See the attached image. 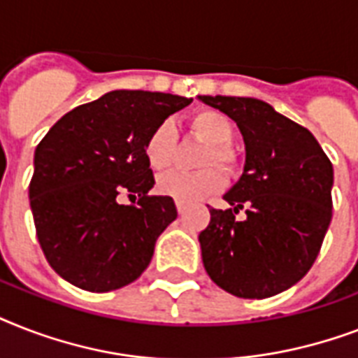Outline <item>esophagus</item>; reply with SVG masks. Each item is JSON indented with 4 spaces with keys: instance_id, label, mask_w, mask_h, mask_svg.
I'll use <instances>...</instances> for the list:
<instances>
[{
    "instance_id": "1",
    "label": "esophagus",
    "mask_w": 358,
    "mask_h": 358,
    "mask_svg": "<svg viewBox=\"0 0 358 358\" xmlns=\"http://www.w3.org/2000/svg\"><path fill=\"white\" fill-rule=\"evenodd\" d=\"M176 210H178V213H184L187 210V202L176 201Z\"/></svg>"
}]
</instances>
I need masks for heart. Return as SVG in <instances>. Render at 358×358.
Returning a JSON list of instances; mask_svg holds the SVG:
<instances>
[{"label":"heart","instance_id":"heart-1","mask_svg":"<svg viewBox=\"0 0 358 358\" xmlns=\"http://www.w3.org/2000/svg\"><path fill=\"white\" fill-rule=\"evenodd\" d=\"M187 131L195 139L206 143L199 157V165L206 169H201L196 173L173 171L157 180L159 193L182 202L199 201L223 189V173L217 168H210V164H217L227 174H234L239 169L238 152L230 145V141L234 139V122L229 115L213 108L199 109L189 115ZM174 146H176V128L171 120H163L152 129L145 141V157L150 169L165 171L171 167Z\"/></svg>","mask_w":358,"mask_h":358}]
</instances>
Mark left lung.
<instances>
[{"label": "left lung", "instance_id": "8db88e82", "mask_svg": "<svg viewBox=\"0 0 358 358\" xmlns=\"http://www.w3.org/2000/svg\"><path fill=\"white\" fill-rule=\"evenodd\" d=\"M238 124L245 169L224 195L229 210L210 208L199 236L213 282L243 299L292 288L316 262L333 219V163L316 137L256 98L201 96ZM245 211L243 218L235 215Z\"/></svg>", "mask_w": 358, "mask_h": 358}]
</instances>
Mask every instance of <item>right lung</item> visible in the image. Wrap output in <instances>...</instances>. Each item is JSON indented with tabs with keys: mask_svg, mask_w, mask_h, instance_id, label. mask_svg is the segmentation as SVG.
<instances>
[{
	"mask_svg": "<svg viewBox=\"0 0 358 358\" xmlns=\"http://www.w3.org/2000/svg\"><path fill=\"white\" fill-rule=\"evenodd\" d=\"M191 98L111 91L53 124L36 145L29 204L36 239L59 277L87 292H111L141 277L178 212L148 195L154 174L145 141ZM120 192L131 205H119Z\"/></svg>",
	"mask_w": 358,
	"mask_h": 358,
	"instance_id": "obj_1",
	"label": "right lung"
}]
</instances>
